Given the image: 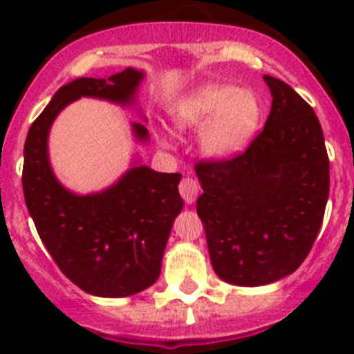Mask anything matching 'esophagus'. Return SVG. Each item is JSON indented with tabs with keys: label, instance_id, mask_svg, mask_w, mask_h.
<instances>
[{
	"label": "esophagus",
	"instance_id": "34e87169",
	"mask_svg": "<svg viewBox=\"0 0 354 354\" xmlns=\"http://www.w3.org/2000/svg\"><path fill=\"white\" fill-rule=\"evenodd\" d=\"M200 193V185L196 183V180L193 178H183L182 182H180V194H182V198L187 202V204H193L196 196Z\"/></svg>",
	"mask_w": 354,
	"mask_h": 354
}]
</instances>
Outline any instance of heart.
<instances>
[{"instance_id": "heart-1", "label": "heart", "mask_w": 354, "mask_h": 354, "mask_svg": "<svg viewBox=\"0 0 354 354\" xmlns=\"http://www.w3.org/2000/svg\"><path fill=\"white\" fill-rule=\"evenodd\" d=\"M174 121L182 128L205 127L202 149L215 158H227L252 139L261 121V106L252 91L226 84H205L178 102Z\"/></svg>"}]
</instances>
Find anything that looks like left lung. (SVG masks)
Here are the masks:
<instances>
[{
	"label": "left lung",
	"mask_w": 354,
	"mask_h": 354,
	"mask_svg": "<svg viewBox=\"0 0 354 354\" xmlns=\"http://www.w3.org/2000/svg\"><path fill=\"white\" fill-rule=\"evenodd\" d=\"M272 110L257 138L230 160L198 161L204 224L215 274L263 286L296 272L310 252L329 198V156L313 106L264 75Z\"/></svg>",
	"instance_id": "8db88e82"
}]
</instances>
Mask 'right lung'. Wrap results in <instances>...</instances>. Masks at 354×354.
I'll use <instances>...</instances> for the list:
<instances>
[{
  "instance_id": "obj_1",
  "label": "right lung",
  "mask_w": 354,
  "mask_h": 354,
  "mask_svg": "<svg viewBox=\"0 0 354 354\" xmlns=\"http://www.w3.org/2000/svg\"><path fill=\"white\" fill-rule=\"evenodd\" d=\"M143 73L127 68L108 79H77L55 93L30 124L24 149V196L36 232L71 283L99 297H127L154 285L161 272L171 227L183 200L182 174L132 167L101 193L75 194L58 182L49 165L47 136L57 115L80 97L128 104ZM133 136L149 130L133 122Z\"/></svg>"
}]
</instances>
